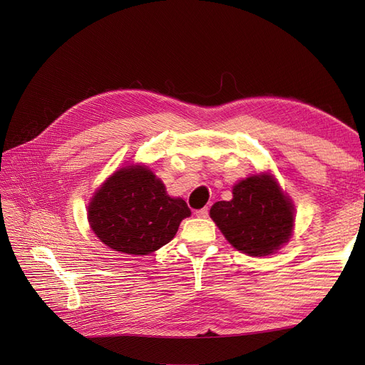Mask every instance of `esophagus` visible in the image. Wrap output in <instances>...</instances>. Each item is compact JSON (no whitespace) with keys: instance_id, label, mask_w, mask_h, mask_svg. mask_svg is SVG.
Segmentation results:
<instances>
[{"instance_id":"1","label":"esophagus","mask_w":365,"mask_h":365,"mask_svg":"<svg viewBox=\"0 0 365 365\" xmlns=\"http://www.w3.org/2000/svg\"><path fill=\"white\" fill-rule=\"evenodd\" d=\"M208 213H210V212H208V208H207V207H204V208L196 210V213H195V215H196L197 217H207V216H208Z\"/></svg>"}]
</instances>
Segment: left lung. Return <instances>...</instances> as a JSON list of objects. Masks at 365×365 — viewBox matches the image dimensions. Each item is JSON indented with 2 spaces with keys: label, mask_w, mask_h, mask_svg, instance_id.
Returning a JSON list of instances; mask_svg holds the SVG:
<instances>
[{
  "label": "left lung",
  "mask_w": 365,
  "mask_h": 365,
  "mask_svg": "<svg viewBox=\"0 0 365 365\" xmlns=\"http://www.w3.org/2000/svg\"><path fill=\"white\" fill-rule=\"evenodd\" d=\"M210 216L236 250L250 256H268L289 240L294 207L271 175L240 181L233 200L216 202Z\"/></svg>",
  "instance_id": "1"
}]
</instances>
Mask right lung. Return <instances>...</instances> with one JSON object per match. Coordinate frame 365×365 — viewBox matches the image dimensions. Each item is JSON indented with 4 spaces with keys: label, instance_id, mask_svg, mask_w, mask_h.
Returning a JSON list of instances; mask_svg holds the SVG:
<instances>
[{
    "label": "right lung",
    "instance_id": "right-lung-1",
    "mask_svg": "<svg viewBox=\"0 0 365 365\" xmlns=\"http://www.w3.org/2000/svg\"><path fill=\"white\" fill-rule=\"evenodd\" d=\"M190 208L170 197L164 184L141 165L121 169L98 189L88 210L96 236L115 251L134 256L169 244Z\"/></svg>",
    "mask_w": 365,
    "mask_h": 365
}]
</instances>
